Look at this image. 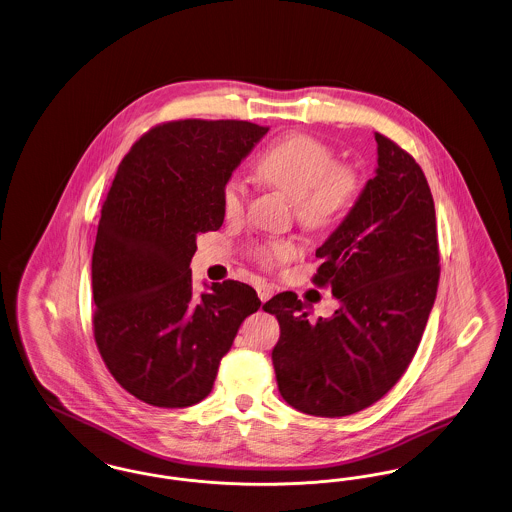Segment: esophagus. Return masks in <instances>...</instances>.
<instances>
[{
    "label": "esophagus",
    "mask_w": 512,
    "mask_h": 512,
    "mask_svg": "<svg viewBox=\"0 0 512 512\" xmlns=\"http://www.w3.org/2000/svg\"><path fill=\"white\" fill-rule=\"evenodd\" d=\"M276 292V288L272 286V284H267V282H261V284H257V295H259V299L265 303L268 301L272 295Z\"/></svg>",
    "instance_id": "obj_1"
}]
</instances>
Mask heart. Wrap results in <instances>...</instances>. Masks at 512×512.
Returning a JSON list of instances; mask_svg holds the SVG:
<instances>
[{
  "label": "heart",
  "instance_id": "1",
  "mask_svg": "<svg viewBox=\"0 0 512 512\" xmlns=\"http://www.w3.org/2000/svg\"><path fill=\"white\" fill-rule=\"evenodd\" d=\"M257 176L293 201L295 217L309 228H324L341 219L361 192V178L349 167L338 165L330 147L317 138L295 134L280 140L257 161ZM222 213L230 220L244 215L247 186L232 174L220 194ZM259 263L272 267L293 259L297 245L290 240H268L255 245Z\"/></svg>",
  "mask_w": 512,
  "mask_h": 512
}]
</instances>
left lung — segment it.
I'll use <instances>...</instances> for the list:
<instances>
[{
    "label": "left lung",
    "instance_id": "obj_1",
    "mask_svg": "<svg viewBox=\"0 0 512 512\" xmlns=\"http://www.w3.org/2000/svg\"><path fill=\"white\" fill-rule=\"evenodd\" d=\"M378 167L340 226L317 249L318 286L340 301L309 322L292 292L263 305L280 340L272 365L288 405L313 416H347L382 399L413 361L436 301V209L413 157L382 134Z\"/></svg>",
    "mask_w": 512,
    "mask_h": 512
}]
</instances>
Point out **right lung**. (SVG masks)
Returning <instances> with one entry per match:
<instances>
[{"mask_svg":"<svg viewBox=\"0 0 512 512\" xmlns=\"http://www.w3.org/2000/svg\"><path fill=\"white\" fill-rule=\"evenodd\" d=\"M247 121L169 122L122 159L92 255L94 336L103 363L147 405L205 399L245 317L261 307L236 280L194 295L197 236L224 220V182L267 134Z\"/></svg>","mask_w":512,"mask_h":512,"instance_id":"obj_1","label":"right lung"}]
</instances>
